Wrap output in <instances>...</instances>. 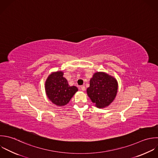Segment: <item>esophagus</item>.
Listing matches in <instances>:
<instances>
[{
	"instance_id": "34e87169",
	"label": "esophagus",
	"mask_w": 158,
	"mask_h": 158,
	"mask_svg": "<svg viewBox=\"0 0 158 158\" xmlns=\"http://www.w3.org/2000/svg\"><path fill=\"white\" fill-rule=\"evenodd\" d=\"M81 90H82V91H84V90H85V87L84 85H81Z\"/></svg>"
}]
</instances>
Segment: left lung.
I'll list each match as a JSON object with an SVG mask.
<instances>
[{
    "mask_svg": "<svg viewBox=\"0 0 158 158\" xmlns=\"http://www.w3.org/2000/svg\"><path fill=\"white\" fill-rule=\"evenodd\" d=\"M117 92L116 80L104 73H96L87 89L88 96L99 108L108 106L115 98Z\"/></svg>",
    "mask_w": 158,
    "mask_h": 158,
    "instance_id": "left-lung-1",
    "label": "left lung"
}]
</instances>
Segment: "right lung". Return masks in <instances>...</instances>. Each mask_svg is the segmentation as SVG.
Returning <instances> with one entry per match:
<instances>
[{
	"label": "right lung",
	"mask_w": 158,
	"mask_h": 158,
	"mask_svg": "<svg viewBox=\"0 0 158 158\" xmlns=\"http://www.w3.org/2000/svg\"><path fill=\"white\" fill-rule=\"evenodd\" d=\"M63 76L61 71L52 73L45 82V91L48 98L53 103L60 106L68 103L78 90L76 87L69 86Z\"/></svg>",
	"instance_id": "obj_1"
}]
</instances>
